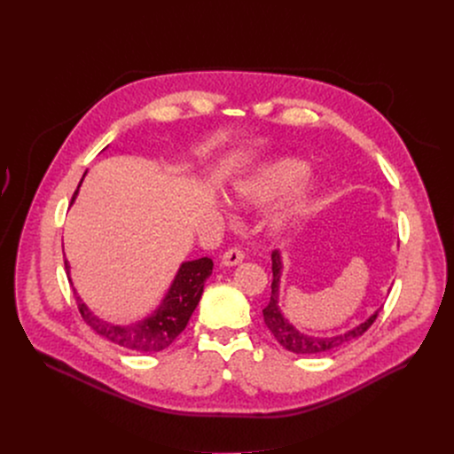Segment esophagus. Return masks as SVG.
Returning a JSON list of instances; mask_svg holds the SVG:
<instances>
[{"instance_id":"obj_1","label":"esophagus","mask_w":454,"mask_h":454,"mask_svg":"<svg viewBox=\"0 0 454 454\" xmlns=\"http://www.w3.org/2000/svg\"><path fill=\"white\" fill-rule=\"evenodd\" d=\"M242 261H244V253H242L240 249H237V247L228 249V251L221 256V264H223V266H237V264H240Z\"/></svg>"}]
</instances>
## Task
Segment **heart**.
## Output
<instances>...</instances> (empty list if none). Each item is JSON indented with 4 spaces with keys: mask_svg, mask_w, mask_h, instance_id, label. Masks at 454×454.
<instances>
[{
    "mask_svg": "<svg viewBox=\"0 0 454 454\" xmlns=\"http://www.w3.org/2000/svg\"><path fill=\"white\" fill-rule=\"evenodd\" d=\"M305 172L307 165L294 158L268 161L231 181L228 188V198L239 208H261L278 198ZM319 193L321 181L317 177L301 179L271 215V231L278 237L294 231L312 214Z\"/></svg>",
    "mask_w": 454,
    "mask_h": 454,
    "instance_id": "obj_1",
    "label": "heart"
}]
</instances>
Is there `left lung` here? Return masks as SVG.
<instances>
[{
	"instance_id": "left-lung-1",
	"label": "left lung",
	"mask_w": 454,
	"mask_h": 454,
	"mask_svg": "<svg viewBox=\"0 0 454 454\" xmlns=\"http://www.w3.org/2000/svg\"><path fill=\"white\" fill-rule=\"evenodd\" d=\"M271 271H273V282H271V300L268 307L262 310L264 321L275 340L287 348L293 354H325L331 350H336L340 347H345L347 343L357 340L363 336L372 323L375 321L380 307L370 314L364 321L357 323L356 327H350L348 331H343L340 334H331V336H314V334H305L298 331L293 323L284 316L280 310L278 300H280V282H282V273H284V261H282V253L273 251L271 254Z\"/></svg>"
}]
</instances>
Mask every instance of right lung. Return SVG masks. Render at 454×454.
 <instances>
[{"mask_svg": "<svg viewBox=\"0 0 454 454\" xmlns=\"http://www.w3.org/2000/svg\"><path fill=\"white\" fill-rule=\"evenodd\" d=\"M84 176L74 193L72 205L79 196V188L84 181ZM64 266H67V275H68V280L72 282V271H70L68 261H64ZM212 270H214V262L208 256L198 258V261L181 262L161 303L147 317L138 319L135 323H121V325L120 323L116 325V323H111L95 316L91 309L82 301L75 287L74 291H75L79 310L84 321L97 334H100L102 338H106L107 341L118 347L144 352V354H154L172 345V341L184 331L192 312L196 310L201 300L205 282L212 275Z\"/></svg>", "mask_w": 454, "mask_h": 454, "instance_id": "add662e5", "label": "right lung"}]
</instances>
